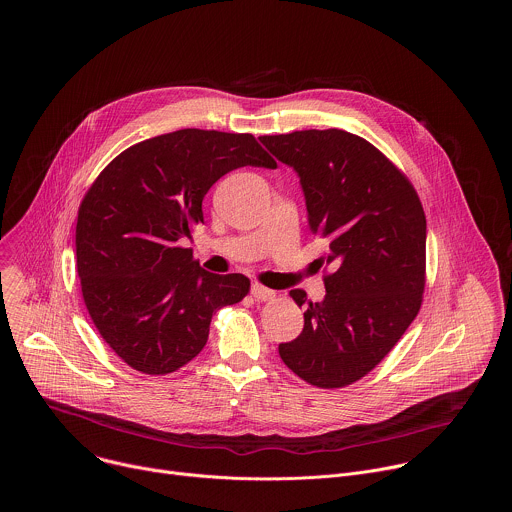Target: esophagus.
Here are the masks:
<instances>
[{
    "label": "esophagus",
    "instance_id": "esophagus-1",
    "mask_svg": "<svg viewBox=\"0 0 512 512\" xmlns=\"http://www.w3.org/2000/svg\"><path fill=\"white\" fill-rule=\"evenodd\" d=\"M252 295H254L258 301H270V299H274L276 293L272 292V290H268V288H264L262 284H252Z\"/></svg>",
    "mask_w": 512,
    "mask_h": 512
}]
</instances>
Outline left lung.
<instances>
[{
  "label": "left lung",
  "mask_w": 512,
  "mask_h": 512,
  "mask_svg": "<svg viewBox=\"0 0 512 512\" xmlns=\"http://www.w3.org/2000/svg\"><path fill=\"white\" fill-rule=\"evenodd\" d=\"M295 169L309 230L327 240L325 299L292 290L303 331L278 347L317 388L357 382L416 319L426 286V215L408 177L365 138L331 128L262 136Z\"/></svg>",
  "instance_id": "8db88e82"
}]
</instances>
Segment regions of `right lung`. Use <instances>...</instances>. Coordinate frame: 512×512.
<instances>
[{"instance_id": "right-lung-1", "label": "right lung", "mask_w": 512, "mask_h": 512, "mask_svg": "<svg viewBox=\"0 0 512 512\" xmlns=\"http://www.w3.org/2000/svg\"><path fill=\"white\" fill-rule=\"evenodd\" d=\"M276 167L252 134L177 130L128 147L86 191L76 270L88 315L126 365L169 374L209 339L213 313L250 280L211 274L181 242L203 222L207 191L232 169Z\"/></svg>"}]
</instances>
